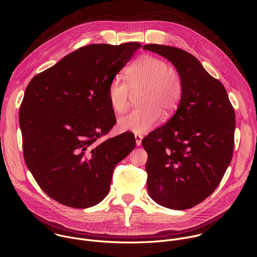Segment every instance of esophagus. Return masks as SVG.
I'll list each match as a JSON object with an SVG mask.
<instances>
[{
    "instance_id": "34e87169",
    "label": "esophagus",
    "mask_w": 257,
    "mask_h": 257,
    "mask_svg": "<svg viewBox=\"0 0 257 257\" xmlns=\"http://www.w3.org/2000/svg\"><path fill=\"white\" fill-rule=\"evenodd\" d=\"M142 135L140 134H135V141H136V145L139 146L141 144V141H142Z\"/></svg>"
}]
</instances>
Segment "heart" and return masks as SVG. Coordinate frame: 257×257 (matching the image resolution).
<instances>
[{
	"label": "heart",
	"instance_id": "b5f03b06",
	"mask_svg": "<svg viewBox=\"0 0 257 257\" xmlns=\"http://www.w3.org/2000/svg\"><path fill=\"white\" fill-rule=\"evenodd\" d=\"M126 81L115 78L107 87V97L114 112L122 114L130 104L131 91L141 89L140 106L121 117L118 127L121 131L142 134L158 124L162 111L166 115L177 108L183 93L178 71L168 66L161 58L143 55L127 70Z\"/></svg>",
	"mask_w": 257,
	"mask_h": 257
}]
</instances>
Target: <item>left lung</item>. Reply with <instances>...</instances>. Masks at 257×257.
<instances>
[{
    "mask_svg": "<svg viewBox=\"0 0 257 257\" xmlns=\"http://www.w3.org/2000/svg\"><path fill=\"white\" fill-rule=\"evenodd\" d=\"M143 49L168 59L183 85L174 116L142 140L149 194L162 206L188 209L216 189L231 163L234 107L225 86L191 54L156 44Z\"/></svg>",
    "mask_w": 257,
    "mask_h": 257,
    "instance_id": "left-lung-1",
    "label": "left lung"
}]
</instances>
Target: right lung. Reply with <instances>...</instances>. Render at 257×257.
<instances>
[{
  "label": "right lung",
  "mask_w": 257,
  "mask_h": 257,
  "mask_svg": "<svg viewBox=\"0 0 257 257\" xmlns=\"http://www.w3.org/2000/svg\"><path fill=\"white\" fill-rule=\"evenodd\" d=\"M140 47L85 46L28 83L19 112L24 160L42 190L59 203H99L116 165L134 150L130 132L97 140L116 124L107 87Z\"/></svg>",
  "instance_id": "1"
}]
</instances>
